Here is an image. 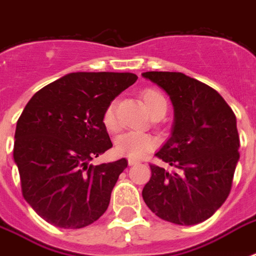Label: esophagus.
<instances>
[{
  "label": "esophagus",
  "instance_id": "obj_1",
  "mask_svg": "<svg viewBox=\"0 0 256 256\" xmlns=\"http://www.w3.org/2000/svg\"><path fill=\"white\" fill-rule=\"evenodd\" d=\"M138 164V162H136V160H128V166H134V164Z\"/></svg>",
  "mask_w": 256,
  "mask_h": 256
}]
</instances>
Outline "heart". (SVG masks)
<instances>
[{"label":"heart","instance_id":"obj_1","mask_svg":"<svg viewBox=\"0 0 256 256\" xmlns=\"http://www.w3.org/2000/svg\"><path fill=\"white\" fill-rule=\"evenodd\" d=\"M140 98L144 100L148 112L152 114L156 108H168L164 96L156 88H144L140 92ZM102 122L108 132H116L120 124L116 120V104L112 100L106 106L102 114ZM156 148V140L150 134L140 132H128L120 136L116 140V152L118 156H128L132 160H140L148 152H152Z\"/></svg>","mask_w":256,"mask_h":256}]
</instances>
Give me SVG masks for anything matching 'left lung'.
I'll list each match as a JSON object with an SVG mask.
<instances>
[{
    "label": "left lung",
    "mask_w": 256,
    "mask_h": 256,
    "mask_svg": "<svg viewBox=\"0 0 256 256\" xmlns=\"http://www.w3.org/2000/svg\"><path fill=\"white\" fill-rule=\"evenodd\" d=\"M164 88L174 106L170 140L156 156L170 164H150L144 203L164 220L191 226L222 206L232 187L239 160L236 116L216 90L183 73L142 74Z\"/></svg>",
    "instance_id": "8db88e82"
}]
</instances>
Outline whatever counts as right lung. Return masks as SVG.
Here are the masks:
<instances>
[{"mask_svg":"<svg viewBox=\"0 0 256 256\" xmlns=\"http://www.w3.org/2000/svg\"><path fill=\"white\" fill-rule=\"evenodd\" d=\"M138 80L132 73H70L38 90L17 120L13 156L24 198L48 223L82 228L108 210L128 168L90 164L112 148L104 108Z\"/></svg>","mask_w":256,"mask_h":256,"instance_id":"add662e5","label":"right lung"}]
</instances>
